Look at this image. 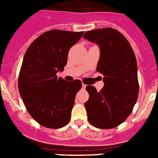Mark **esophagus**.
<instances>
[{"instance_id":"esophagus-1","label":"esophagus","mask_w":158,"mask_h":158,"mask_svg":"<svg viewBox=\"0 0 158 158\" xmlns=\"http://www.w3.org/2000/svg\"><path fill=\"white\" fill-rule=\"evenodd\" d=\"M85 88H86V85H85V84H84V83H82V89H85Z\"/></svg>"}]
</instances>
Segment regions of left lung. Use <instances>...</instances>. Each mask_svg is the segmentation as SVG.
Listing matches in <instances>:
<instances>
[{"instance_id":"left-lung-1","label":"left lung","mask_w":158,"mask_h":158,"mask_svg":"<svg viewBox=\"0 0 158 158\" xmlns=\"http://www.w3.org/2000/svg\"><path fill=\"white\" fill-rule=\"evenodd\" d=\"M83 37L100 47L96 71L104 75V82L100 92L93 85L86 87L88 120L100 129L116 127L131 115L139 96L135 53L126 38L111 27L89 31Z\"/></svg>"}]
</instances>
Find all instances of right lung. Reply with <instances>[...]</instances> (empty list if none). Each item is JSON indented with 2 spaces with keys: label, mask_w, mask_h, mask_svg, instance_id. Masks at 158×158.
<instances>
[{
  "label": "right lung",
  "mask_w": 158,
  "mask_h": 158,
  "mask_svg": "<svg viewBox=\"0 0 158 158\" xmlns=\"http://www.w3.org/2000/svg\"><path fill=\"white\" fill-rule=\"evenodd\" d=\"M84 31L51 30L31 43L23 57L18 89L31 116L47 128L63 127L70 120L75 96L82 87L57 77L64 70L69 49Z\"/></svg>",
  "instance_id": "right-lung-1"
}]
</instances>
